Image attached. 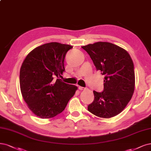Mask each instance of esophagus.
<instances>
[{
  "mask_svg": "<svg viewBox=\"0 0 151 151\" xmlns=\"http://www.w3.org/2000/svg\"><path fill=\"white\" fill-rule=\"evenodd\" d=\"M79 90H84V89H85V88L82 87V86H79Z\"/></svg>",
  "mask_w": 151,
  "mask_h": 151,
  "instance_id": "1",
  "label": "esophagus"
}]
</instances>
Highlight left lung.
Segmentation results:
<instances>
[{"label": "left lung", "mask_w": 151, "mask_h": 151, "mask_svg": "<svg viewBox=\"0 0 151 151\" xmlns=\"http://www.w3.org/2000/svg\"><path fill=\"white\" fill-rule=\"evenodd\" d=\"M90 55L97 70L104 76L103 91H93L94 99L88 106L97 117L111 118L121 113L134 91V64L127 52L115 44L99 42L82 47Z\"/></svg>", "instance_id": "1"}]
</instances>
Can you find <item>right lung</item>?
Returning <instances> with one entry per match:
<instances>
[{
  "label": "right lung",
  "instance_id": "right-lung-1",
  "mask_svg": "<svg viewBox=\"0 0 151 151\" xmlns=\"http://www.w3.org/2000/svg\"><path fill=\"white\" fill-rule=\"evenodd\" d=\"M73 47L50 42L37 47L27 55L20 70V87L30 110L42 119L63 111L77 87L62 81L64 59Z\"/></svg>",
  "mask_w": 151,
  "mask_h": 151
}]
</instances>
